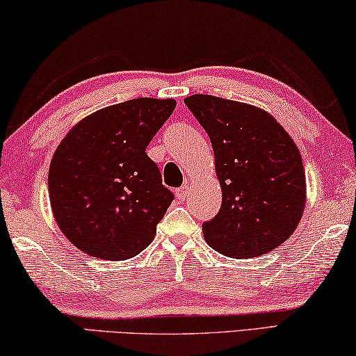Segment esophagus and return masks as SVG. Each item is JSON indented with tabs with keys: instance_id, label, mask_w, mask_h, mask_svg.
<instances>
[{
	"instance_id": "34e87169",
	"label": "esophagus",
	"mask_w": 356,
	"mask_h": 356,
	"mask_svg": "<svg viewBox=\"0 0 356 356\" xmlns=\"http://www.w3.org/2000/svg\"><path fill=\"white\" fill-rule=\"evenodd\" d=\"M188 192H189V186H181V188H178L177 189L178 200H184L186 195H188Z\"/></svg>"
}]
</instances>
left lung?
Instances as JSON below:
<instances>
[{
  "label": "left lung",
  "mask_w": 356,
  "mask_h": 356,
  "mask_svg": "<svg viewBox=\"0 0 356 356\" xmlns=\"http://www.w3.org/2000/svg\"><path fill=\"white\" fill-rule=\"evenodd\" d=\"M184 104L207 131L222 188L219 213L203 224L207 243L227 257L270 252L292 235L306 205L298 148L265 110L194 95Z\"/></svg>",
  "instance_id": "left-lung-1"
}]
</instances>
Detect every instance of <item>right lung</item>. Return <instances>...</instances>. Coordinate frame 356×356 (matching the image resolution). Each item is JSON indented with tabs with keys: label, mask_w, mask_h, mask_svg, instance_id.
Listing matches in <instances>:
<instances>
[{
	"label": "right lung",
	"mask_w": 356,
	"mask_h": 356,
	"mask_svg": "<svg viewBox=\"0 0 356 356\" xmlns=\"http://www.w3.org/2000/svg\"><path fill=\"white\" fill-rule=\"evenodd\" d=\"M175 107L173 99H132L97 110L64 137L50 162L49 194L75 248L126 260L153 240L173 194L147 147Z\"/></svg>",
	"instance_id": "obj_1"
}]
</instances>
